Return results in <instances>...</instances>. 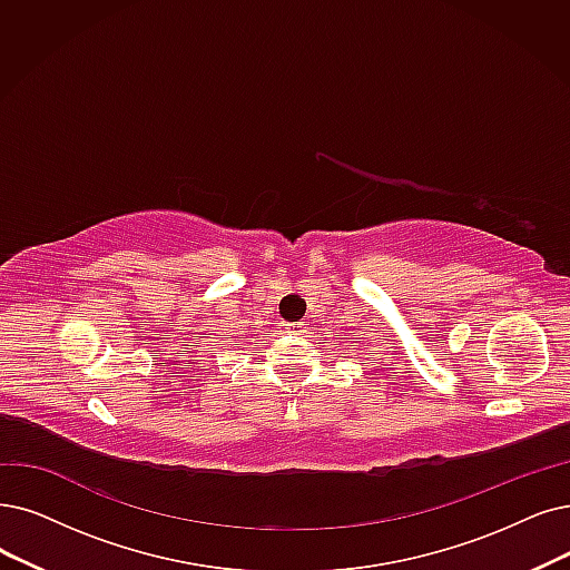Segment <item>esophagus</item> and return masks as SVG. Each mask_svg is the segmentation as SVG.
Returning <instances> with one entry per match:
<instances>
[{
	"instance_id": "obj_1",
	"label": "esophagus",
	"mask_w": 570,
	"mask_h": 570,
	"mask_svg": "<svg viewBox=\"0 0 570 570\" xmlns=\"http://www.w3.org/2000/svg\"><path fill=\"white\" fill-rule=\"evenodd\" d=\"M289 334H304L306 332V325L304 323H287V327H285Z\"/></svg>"
}]
</instances>
